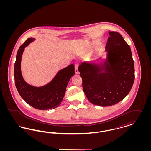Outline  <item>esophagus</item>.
Listing matches in <instances>:
<instances>
[{"instance_id": "1", "label": "esophagus", "mask_w": 151, "mask_h": 151, "mask_svg": "<svg viewBox=\"0 0 151 151\" xmlns=\"http://www.w3.org/2000/svg\"><path fill=\"white\" fill-rule=\"evenodd\" d=\"M78 68H79V64H75V73H76V74L79 73Z\"/></svg>"}]
</instances>
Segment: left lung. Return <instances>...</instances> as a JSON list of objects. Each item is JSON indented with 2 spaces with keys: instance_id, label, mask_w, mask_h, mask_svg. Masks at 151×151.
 <instances>
[{
  "instance_id": "1",
  "label": "left lung",
  "mask_w": 151,
  "mask_h": 151,
  "mask_svg": "<svg viewBox=\"0 0 151 151\" xmlns=\"http://www.w3.org/2000/svg\"><path fill=\"white\" fill-rule=\"evenodd\" d=\"M104 63L83 62L79 65L83 88L92 104L109 106L129 93L135 80L134 62L129 45L119 33L109 32Z\"/></svg>"
}]
</instances>
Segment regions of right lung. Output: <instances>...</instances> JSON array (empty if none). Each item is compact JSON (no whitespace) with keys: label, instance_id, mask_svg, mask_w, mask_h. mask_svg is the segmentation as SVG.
Wrapping results in <instances>:
<instances>
[{"label":"right lung","instance_id":"obj_1","mask_svg":"<svg viewBox=\"0 0 151 151\" xmlns=\"http://www.w3.org/2000/svg\"><path fill=\"white\" fill-rule=\"evenodd\" d=\"M35 40L28 38L17 51L14 63V83L22 99L29 105L39 110L53 109L59 106L65 96L70 79L75 74L74 65H70L58 72L47 84L36 87L27 84L21 72V60L24 49Z\"/></svg>","mask_w":151,"mask_h":151}]
</instances>
